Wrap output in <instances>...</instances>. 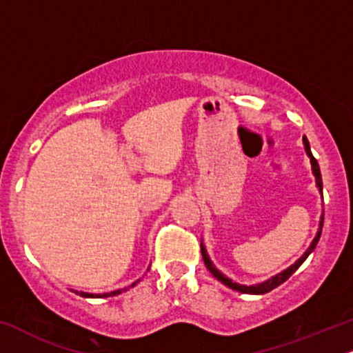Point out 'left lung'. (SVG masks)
<instances>
[{
	"instance_id": "8db88e82",
	"label": "left lung",
	"mask_w": 353,
	"mask_h": 353,
	"mask_svg": "<svg viewBox=\"0 0 353 353\" xmlns=\"http://www.w3.org/2000/svg\"><path fill=\"white\" fill-rule=\"evenodd\" d=\"M303 143H304V149H306V154H307V157H310V160H311V168H312V173H314V176H316V185H317V188H319L321 193H323V178H321L319 163H317V160L314 159V157H312V154H311V147H310V141H307L306 137H303ZM323 224H324V214L321 216L319 230H317L316 237L312 239L310 249L304 252V254H303L301 256H299L296 262L291 265V267H288L286 270H283L281 273H278V275L272 276V278H270V280H267V281L259 283V285H250V286H247V285H239V283L232 281V280H230V278L223 275V273H221L219 270H217V268L214 267V265H212L210 255H208L206 249H204V245L201 243V254H203L204 265H206V268L210 270V272L212 273V276H214L216 280H219L221 283H224V285L229 286V288H232V290H236V291H241V293H247V294H265V293H268V291L275 290L276 286L281 285V283H285L291 275H293L294 272H296V270H298L299 267H301V263L304 262V260H306L307 256H310L311 252L316 249L317 242H319L321 232H323Z\"/></svg>"
}]
</instances>
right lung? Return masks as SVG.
I'll list each match as a JSON object with an SVG mask.
<instances>
[{"label":"right lung","instance_id":"obj_1","mask_svg":"<svg viewBox=\"0 0 353 353\" xmlns=\"http://www.w3.org/2000/svg\"><path fill=\"white\" fill-rule=\"evenodd\" d=\"M141 281V280H137ZM136 281V283H137ZM136 283H132V285L129 286V288H132V286H136ZM129 288H124V290H116V291H111V293H103V294H93V293H83V291H75L77 294H80V296L83 298H110V296H116V294H121L123 291H128Z\"/></svg>","mask_w":353,"mask_h":353}]
</instances>
